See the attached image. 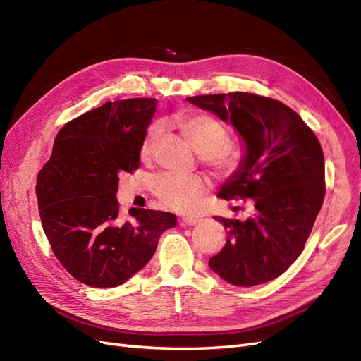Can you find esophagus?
Masks as SVG:
<instances>
[{
	"mask_svg": "<svg viewBox=\"0 0 361 361\" xmlns=\"http://www.w3.org/2000/svg\"><path fill=\"white\" fill-rule=\"evenodd\" d=\"M199 223H200L199 218H182V220L179 221L180 226H195Z\"/></svg>",
	"mask_w": 361,
	"mask_h": 361,
	"instance_id": "esophagus-1",
	"label": "esophagus"
}]
</instances>
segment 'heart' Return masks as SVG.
<instances>
[{"instance_id":"heart-1","label":"heart","mask_w":361,"mask_h":361,"mask_svg":"<svg viewBox=\"0 0 361 361\" xmlns=\"http://www.w3.org/2000/svg\"><path fill=\"white\" fill-rule=\"evenodd\" d=\"M176 126L191 147L216 170H232L238 162V150L226 145V128L216 118L207 114H179L174 118ZM159 134L158 126H152L147 133L141 154L149 155L154 149ZM154 191L158 199L178 212H190L197 207L206 185L200 178L179 176L164 173L154 182Z\"/></svg>"}]
</instances>
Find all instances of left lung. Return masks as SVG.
I'll list each match as a JSON object with an SVG mask.
<instances>
[{
  "label": "left lung",
  "mask_w": 361,
  "mask_h": 361,
  "mask_svg": "<svg viewBox=\"0 0 361 361\" xmlns=\"http://www.w3.org/2000/svg\"><path fill=\"white\" fill-rule=\"evenodd\" d=\"M187 101L231 123L243 140L241 161L218 197L253 200V214L244 221L214 216L228 238L209 267L235 286L274 280L301 255L321 211L319 141L292 108L271 97L235 92Z\"/></svg>",
  "instance_id": "8db88e82"
}]
</instances>
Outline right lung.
<instances>
[{"mask_svg":"<svg viewBox=\"0 0 361 361\" xmlns=\"http://www.w3.org/2000/svg\"><path fill=\"white\" fill-rule=\"evenodd\" d=\"M157 99L106 102L64 125L37 176L40 220L54 255L92 288L122 285L145 268L176 215L129 209L120 215L118 176L140 167Z\"/></svg>","mask_w":361,"mask_h":361,"instance_id":"1","label":"right lung"}]
</instances>
